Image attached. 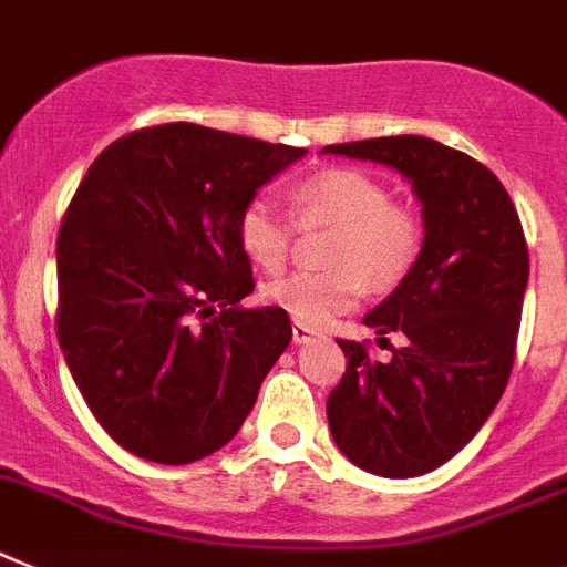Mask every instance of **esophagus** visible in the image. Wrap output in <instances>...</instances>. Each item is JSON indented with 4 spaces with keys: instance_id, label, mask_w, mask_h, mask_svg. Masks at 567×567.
<instances>
[{
    "instance_id": "obj_1",
    "label": "esophagus",
    "mask_w": 567,
    "mask_h": 567,
    "mask_svg": "<svg viewBox=\"0 0 567 567\" xmlns=\"http://www.w3.org/2000/svg\"><path fill=\"white\" fill-rule=\"evenodd\" d=\"M317 337H322L320 331H313V328H308L306 322H293V342H299V346H306V342L317 340Z\"/></svg>"
}]
</instances>
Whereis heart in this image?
I'll return each mask as SVG.
<instances>
[{
  "label": "heart",
  "instance_id": "1",
  "mask_svg": "<svg viewBox=\"0 0 567 567\" xmlns=\"http://www.w3.org/2000/svg\"><path fill=\"white\" fill-rule=\"evenodd\" d=\"M293 213L302 225H334L322 274H291L270 282L261 297L297 322L322 326L354 306L363 285L392 291L415 268L423 227L378 175L354 166H328L306 175L291 189ZM236 239L256 268L276 274L291 254V221L265 198L247 202L236 221Z\"/></svg>",
  "mask_w": 567,
  "mask_h": 567
}]
</instances>
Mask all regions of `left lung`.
Returning a JSON list of instances; mask_svg holds the SVG:
<instances>
[{
	"instance_id": "obj_1",
	"label": "left lung",
	"mask_w": 567,
	"mask_h": 567,
	"mask_svg": "<svg viewBox=\"0 0 567 567\" xmlns=\"http://www.w3.org/2000/svg\"><path fill=\"white\" fill-rule=\"evenodd\" d=\"M328 155L392 166L423 207V247L363 322L386 363L363 342L337 340L349 365L326 403L340 453L365 473L412 478L470 444L496 409L522 322L527 245L502 181L487 166L432 137L394 135L326 146Z\"/></svg>"
}]
</instances>
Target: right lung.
I'll list each match as a JSON object with an SVG mask.
<instances>
[{
    "instance_id": "obj_1",
    "label": "right lung",
    "mask_w": 567,
    "mask_h": 567,
    "mask_svg": "<svg viewBox=\"0 0 567 567\" xmlns=\"http://www.w3.org/2000/svg\"><path fill=\"white\" fill-rule=\"evenodd\" d=\"M306 150L164 123L123 135L80 181L56 239V337L109 435L155 464L230 441L291 342L254 293L236 221Z\"/></svg>"
}]
</instances>
